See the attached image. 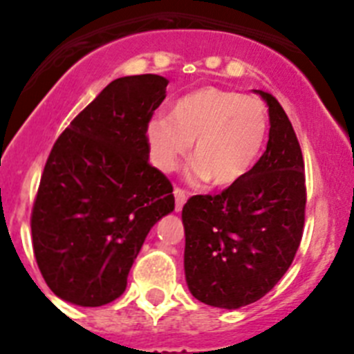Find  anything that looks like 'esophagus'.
<instances>
[{
  "instance_id": "1",
  "label": "esophagus",
  "mask_w": 354,
  "mask_h": 354,
  "mask_svg": "<svg viewBox=\"0 0 354 354\" xmlns=\"http://www.w3.org/2000/svg\"><path fill=\"white\" fill-rule=\"evenodd\" d=\"M174 196H175V211L179 212L183 211L184 204H186V192L184 189H180V187H175L174 189Z\"/></svg>"
}]
</instances>
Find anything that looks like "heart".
<instances>
[{
	"label": "heart",
	"mask_w": 354,
	"mask_h": 354,
	"mask_svg": "<svg viewBox=\"0 0 354 354\" xmlns=\"http://www.w3.org/2000/svg\"><path fill=\"white\" fill-rule=\"evenodd\" d=\"M268 126V111L259 97L202 86L177 99L168 117L152 118L147 142L152 161L161 170H171L195 142L196 177L227 187L253 168Z\"/></svg>",
	"instance_id": "b5f03b06"
}]
</instances>
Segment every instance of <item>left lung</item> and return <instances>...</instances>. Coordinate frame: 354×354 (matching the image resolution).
Masks as SVG:
<instances>
[{
	"mask_svg": "<svg viewBox=\"0 0 354 354\" xmlns=\"http://www.w3.org/2000/svg\"><path fill=\"white\" fill-rule=\"evenodd\" d=\"M270 140L255 167L220 195L183 207L189 292L218 308H241L270 292L298 252L305 223V165L292 124L271 93Z\"/></svg>",
	"mask_w": 354,
	"mask_h": 354,
	"instance_id": "8db88e82",
	"label": "left lung"
}]
</instances>
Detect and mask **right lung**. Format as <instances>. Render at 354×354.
Here are the masks:
<instances>
[{"instance_id":"right-lung-1","label":"right lung","mask_w":354,"mask_h":354,"mask_svg":"<svg viewBox=\"0 0 354 354\" xmlns=\"http://www.w3.org/2000/svg\"><path fill=\"white\" fill-rule=\"evenodd\" d=\"M167 84L158 74L111 81L53 145L31 237L46 283L72 305L117 299L150 228L174 211V187L149 162L147 142Z\"/></svg>"}]
</instances>
